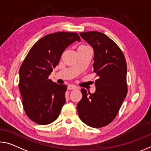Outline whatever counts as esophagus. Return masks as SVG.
I'll return each instance as SVG.
<instances>
[{
    "label": "esophagus",
    "instance_id": "esophagus-1",
    "mask_svg": "<svg viewBox=\"0 0 151 151\" xmlns=\"http://www.w3.org/2000/svg\"><path fill=\"white\" fill-rule=\"evenodd\" d=\"M77 88V87L75 85H68V90H75L76 88Z\"/></svg>",
    "mask_w": 151,
    "mask_h": 151
}]
</instances>
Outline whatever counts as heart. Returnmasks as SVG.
Listing matches in <instances>:
<instances>
[{
  "instance_id": "b5f03b06",
  "label": "heart",
  "mask_w": 151,
  "mask_h": 151,
  "mask_svg": "<svg viewBox=\"0 0 151 151\" xmlns=\"http://www.w3.org/2000/svg\"><path fill=\"white\" fill-rule=\"evenodd\" d=\"M80 47H88V46H87V45H81Z\"/></svg>"
}]
</instances>
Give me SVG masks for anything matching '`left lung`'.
<instances>
[{
	"label": "left lung",
	"instance_id": "8db88e82",
	"mask_svg": "<svg viewBox=\"0 0 151 151\" xmlns=\"http://www.w3.org/2000/svg\"><path fill=\"white\" fill-rule=\"evenodd\" d=\"M94 50L93 72L97 74L94 93L81 88L82 99L77 104L80 119L87 126L101 128L116 118L128 92L127 65L118 45L104 33H81Z\"/></svg>",
	"mask_w": 151,
	"mask_h": 151
}]
</instances>
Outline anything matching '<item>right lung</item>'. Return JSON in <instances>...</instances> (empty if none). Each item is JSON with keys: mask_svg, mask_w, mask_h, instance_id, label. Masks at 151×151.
<instances>
[{"mask_svg": "<svg viewBox=\"0 0 151 151\" xmlns=\"http://www.w3.org/2000/svg\"><path fill=\"white\" fill-rule=\"evenodd\" d=\"M80 42L78 33L57 32L38 40L28 52L19 69V88L24 110L29 118L46 125L58 118L66 102L67 86L49 79L68 45Z\"/></svg>", "mask_w": 151, "mask_h": 151, "instance_id": "1", "label": "right lung"}]
</instances>
